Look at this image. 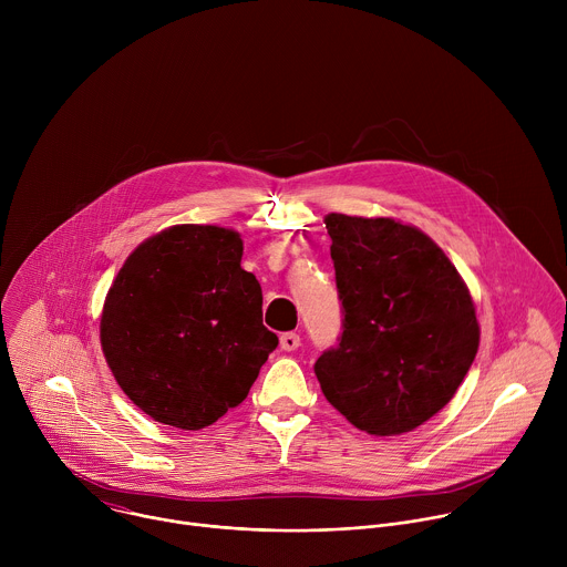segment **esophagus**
Masks as SVG:
<instances>
[{
    "instance_id": "obj_1",
    "label": "esophagus",
    "mask_w": 567,
    "mask_h": 567,
    "mask_svg": "<svg viewBox=\"0 0 567 567\" xmlns=\"http://www.w3.org/2000/svg\"><path fill=\"white\" fill-rule=\"evenodd\" d=\"M298 346H300V337L296 332H287L280 337V348L285 352H293V350H298Z\"/></svg>"
}]
</instances>
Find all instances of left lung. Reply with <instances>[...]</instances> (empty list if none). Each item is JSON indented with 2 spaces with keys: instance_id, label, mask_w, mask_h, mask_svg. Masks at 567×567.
I'll return each instance as SVG.
<instances>
[{
  "instance_id": "left-lung-1",
  "label": "left lung",
  "mask_w": 567,
  "mask_h": 567,
  "mask_svg": "<svg viewBox=\"0 0 567 567\" xmlns=\"http://www.w3.org/2000/svg\"><path fill=\"white\" fill-rule=\"evenodd\" d=\"M326 228L343 332L313 365L320 390L370 435L409 433L446 406L475 359L471 293L415 226L330 213Z\"/></svg>"
}]
</instances>
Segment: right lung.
<instances>
[{"label":"right lung","mask_w":567,"mask_h":567,"mask_svg":"<svg viewBox=\"0 0 567 567\" xmlns=\"http://www.w3.org/2000/svg\"><path fill=\"white\" fill-rule=\"evenodd\" d=\"M239 233L182 224L138 245L114 278L101 346L121 390L154 422L199 431L247 399L278 346Z\"/></svg>","instance_id":"right-lung-1"}]
</instances>
